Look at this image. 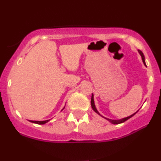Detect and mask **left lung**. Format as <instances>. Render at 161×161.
Returning <instances> with one entry per match:
<instances>
[{
  "mask_svg": "<svg viewBox=\"0 0 161 161\" xmlns=\"http://www.w3.org/2000/svg\"><path fill=\"white\" fill-rule=\"evenodd\" d=\"M138 53H139V54L141 55V57H142V61H143V64H145V66H146V64H145V56H144L143 53H142L141 51H139V50H138ZM91 105H92V109H93V110H94V111H95V113H97V114H99V115L102 116V117H104V118H105V119H108V120L109 122H110V123H113V124H119V123H124L125 121H126L127 119H130V118L132 117V116H133L135 115V114H136V113L138 112V111H137V112L134 113V114H132V115H131V116H127V117L123 118V119H116V120H114V119H108V118L104 117V116H103L102 115H101V114H100V113H99L98 111H97V108H96V107H95V101H94V95H93V94H92V99H91Z\"/></svg>",
  "mask_w": 161,
  "mask_h": 161,
  "instance_id": "obj_1",
  "label": "left lung"
}]
</instances>
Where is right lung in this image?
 <instances>
[{
	"label": "right lung",
	"instance_id": "add662e5",
	"mask_svg": "<svg viewBox=\"0 0 161 161\" xmlns=\"http://www.w3.org/2000/svg\"><path fill=\"white\" fill-rule=\"evenodd\" d=\"M64 109H63V110H64ZM50 120V119H47V120H44V121H33V120H29L31 122V123H36V124H45V123H47V122H48Z\"/></svg>",
	"mask_w": 161,
	"mask_h": 161
}]
</instances>
